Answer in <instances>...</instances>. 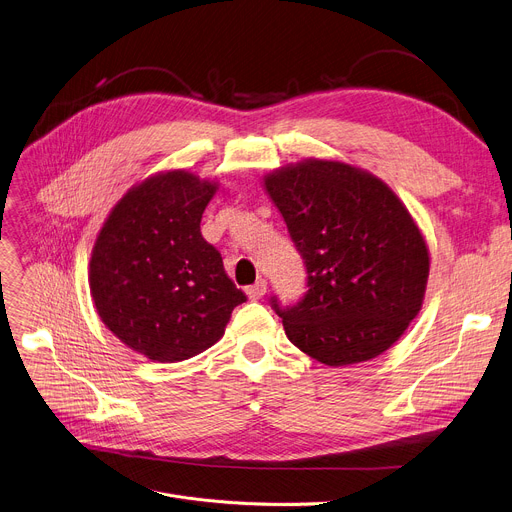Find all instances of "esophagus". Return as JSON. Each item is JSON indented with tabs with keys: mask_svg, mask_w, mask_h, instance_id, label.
Masks as SVG:
<instances>
[{
	"mask_svg": "<svg viewBox=\"0 0 512 512\" xmlns=\"http://www.w3.org/2000/svg\"><path fill=\"white\" fill-rule=\"evenodd\" d=\"M265 290H267V282H265L263 278H259L253 286H249V288H247V294H249V298H251V300H259V298H263Z\"/></svg>",
	"mask_w": 512,
	"mask_h": 512,
	"instance_id": "1",
	"label": "esophagus"
}]
</instances>
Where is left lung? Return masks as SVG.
Masks as SVG:
<instances>
[{
	"label": "left lung",
	"mask_w": 512,
	"mask_h": 512,
	"mask_svg": "<svg viewBox=\"0 0 512 512\" xmlns=\"http://www.w3.org/2000/svg\"><path fill=\"white\" fill-rule=\"evenodd\" d=\"M306 267V292L271 309L290 342L346 366L389 350L422 309L430 257L399 197L344 162L306 160L265 177Z\"/></svg>",
	"instance_id": "left-lung-1"
}]
</instances>
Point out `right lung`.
I'll list each match as a JSON object with an SVG mask.
<instances>
[{
  "mask_svg": "<svg viewBox=\"0 0 512 512\" xmlns=\"http://www.w3.org/2000/svg\"><path fill=\"white\" fill-rule=\"evenodd\" d=\"M216 185L170 170L129 189L102 226L90 292L102 319L131 350L181 362L214 346L247 300L201 236Z\"/></svg>",
  "mask_w": 512,
  "mask_h": 512,
  "instance_id": "1",
  "label": "right lung"
}]
</instances>
